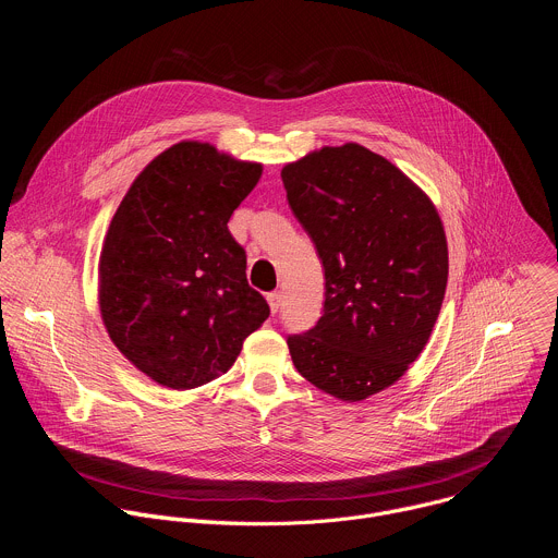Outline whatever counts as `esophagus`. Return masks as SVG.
<instances>
[{"mask_svg":"<svg viewBox=\"0 0 558 558\" xmlns=\"http://www.w3.org/2000/svg\"><path fill=\"white\" fill-rule=\"evenodd\" d=\"M267 302H269L271 311H274V313H278L280 302H282V291H271V293H267Z\"/></svg>","mask_w":558,"mask_h":558,"instance_id":"34e87169","label":"esophagus"}]
</instances>
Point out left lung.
I'll return each instance as SVG.
<instances>
[{"label": "left lung", "instance_id": "8db88e82", "mask_svg": "<svg viewBox=\"0 0 558 558\" xmlns=\"http://www.w3.org/2000/svg\"><path fill=\"white\" fill-rule=\"evenodd\" d=\"M280 177L325 269L323 317L287 338L291 360L338 400H366L433 333L448 282L441 218L402 170L357 143L311 151Z\"/></svg>", "mask_w": 558, "mask_h": 558}]
</instances>
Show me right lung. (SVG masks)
Returning a JSON list of instances; mask_svg holds the SVG:
<instances>
[{"label":"right lung","mask_w":558,"mask_h":558,"mask_svg":"<svg viewBox=\"0 0 558 558\" xmlns=\"http://www.w3.org/2000/svg\"><path fill=\"white\" fill-rule=\"evenodd\" d=\"M260 174V163L181 141L134 179L112 216L99 260L104 325L161 386L187 390L227 373L269 317L227 229Z\"/></svg>","instance_id":"right-lung-1"}]
</instances>
